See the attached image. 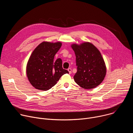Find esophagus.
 I'll list each match as a JSON object with an SVG mask.
<instances>
[{
    "mask_svg": "<svg viewBox=\"0 0 133 133\" xmlns=\"http://www.w3.org/2000/svg\"><path fill=\"white\" fill-rule=\"evenodd\" d=\"M68 71L69 74H70L71 73V68H68Z\"/></svg>",
    "mask_w": 133,
    "mask_h": 133,
    "instance_id": "obj_1",
    "label": "esophagus"
}]
</instances>
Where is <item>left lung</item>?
Instances as JSON below:
<instances>
[{
	"label": "left lung",
	"mask_w": 133,
	"mask_h": 133,
	"mask_svg": "<svg viewBox=\"0 0 133 133\" xmlns=\"http://www.w3.org/2000/svg\"><path fill=\"white\" fill-rule=\"evenodd\" d=\"M71 47L77 66L74 76L75 82L84 89L95 88L103 81L106 74L105 63L100 51L89 42L74 44Z\"/></svg>",
	"instance_id": "1"
}]
</instances>
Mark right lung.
I'll return each instance as SVG.
<instances>
[{
  "instance_id": "1",
  "label": "right lung",
  "mask_w": 133,
  "mask_h": 133,
  "mask_svg": "<svg viewBox=\"0 0 133 133\" xmlns=\"http://www.w3.org/2000/svg\"><path fill=\"white\" fill-rule=\"evenodd\" d=\"M61 42H44L32 52L26 67L30 83L35 88L47 90L55 86L62 76L68 74L62 67V61L54 57L62 46Z\"/></svg>"
}]
</instances>
